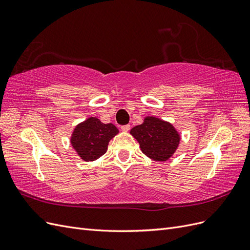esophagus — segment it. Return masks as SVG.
Wrapping results in <instances>:
<instances>
[{
  "instance_id": "1",
  "label": "esophagus",
  "mask_w": 250,
  "mask_h": 250,
  "mask_svg": "<svg viewBox=\"0 0 250 250\" xmlns=\"http://www.w3.org/2000/svg\"><path fill=\"white\" fill-rule=\"evenodd\" d=\"M121 129H122V131H124V132L129 131L130 130V125H124V126L121 127Z\"/></svg>"
}]
</instances>
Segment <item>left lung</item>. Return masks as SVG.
I'll return each instance as SVG.
<instances>
[{
	"mask_svg": "<svg viewBox=\"0 0 250 250\" xmlns=\"http://www.w3.org/2000/svg\"><path fill=\"white\" fill-rule=\"evenodd\" d=\"M130 134L140 144L142 152L156 162H166L175 153L180 135L174 126L155 117H146Z\"/></svg>",
	"mask_w": 250,
	"mask_h": 250,
	"instance_id": "obj_1",
	"label": "left lung"
}]
</instances>
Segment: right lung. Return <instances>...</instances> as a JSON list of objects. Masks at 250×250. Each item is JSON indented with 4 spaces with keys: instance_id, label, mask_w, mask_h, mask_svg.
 <instances>
[{
    "instance_id": "add662e5",
    "label": "right lung",
    "mask_w": 250,
    "mask_h": 250,
    "mask_svg": "<svg viewBox=\"0 0 250 250\" xmlns=\"http://www.w3.org/2000/svg\"><path fill=\"white\" fill-rule=\"evenodd\" d=\"M118 133L113 124H104L98 118L89 117L75 127L71 144L81 160L93 162L106 152L109 141Z\"/></svg>"
}]
</instances>
